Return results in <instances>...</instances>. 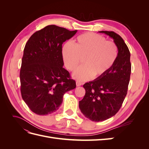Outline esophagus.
Here are the masks:
<instances>
[{
  "label": "esophagus",
  "mask_w": 149,
  "mask_h": 149,
  "mask_svg": "<svg viewBox=\"0 0 149 149\" xmlns=\"http://www.w3.org/2000/svg\"><path fill=\"white\" fill-rule=\"evenodd\" d=\"M76 86H81L83 84V83L79 81H76Z\"/></svg>",
  "instance_id": "34e87169"
}]
</instances>
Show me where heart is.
Segmentation results:
<instances>
[{
  "label": "heart",
  "instance_id": "obj_1",
  "mask_svg": "<svg viewBox=\"0 0 149 149\" xmlns=\"http://www.w3.org/2000/svg\"><path fill=\"white\" fill-rule=\"evenodd\" d=\"M118 56V48L111 41L94 33H86L76 38L74 45L66 42L62 48V57L66 67L74 71L83 59L84 65L73 73V77L84 81L94 76L100 78L107 74Z\"/></svg>",
  "mask_w": 149,
  "mask_h": 149
}]
</instances>
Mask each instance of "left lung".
I'll use <instances>...</instances> for the list:
<instances>
[{
	"label": "left lung",
	"mask_w": 149,
	"mask_h": 149,
	"mask_svg": "<svg viewBox=\"0 0 149 149\" xmlns=\"http://www.w3.org/2000/svg\"><path fill=\"white\" fill-rule=\"evenodd\" d=\"M114 40L118 56L107 74L85 83V95L79 107L86 118L100 122L114 116L119 111L127 93L131 73L130 53L120 35L114 31H100Z\"/></svg>",
	"instance_id": "1"
}]
</instances>
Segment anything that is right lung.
<instances>
[{
  "label": "right lung",
  "instance_id": "right-lung-1",
  "mask_svg": "<svg viewBox=\"0 0 149 149\" xmlns=\"http://www.w3.org/2000/svg\"><path fill=\"white\" fill-rule=\"evenodd\" d=\"M77 30L55 25L36 31L26 42L20 72L22 99L38 115L57 111L67 91L76 88L75 81L63 67L62 44Z\"/></svg>",
  "mask_w": 149,
  "mask_h": 149
}]
</instances>
